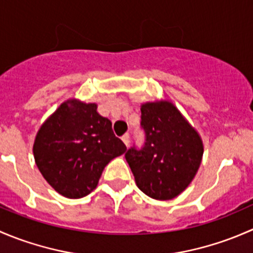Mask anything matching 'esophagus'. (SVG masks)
Here are the masks:
<instances>
[{"label":"esophagus","instance_id":"esophagus-1","mask_svg":"<svg viewBox=\"0 0 253 253\" xmlns=\"http://www.w3.org/2000/svg\"><path fill=\"white\" fill-rule=\"evenodd\" d=\"M121 139H122V141H124L125 144H126V147H128V145H129V134L128 133L124 134Z\"/></svg>","mask_w":253,"mask_h":253}]
</instances>
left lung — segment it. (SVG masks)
I'll list each match as a JSON object with an SVG mask.
<instances>
[{"label": "left lung", "instance_id": "1", "mask_svg": "<svg viewBox=\"0 0 253 253\" xmlns=\"http://www.w3.org/2000/svg\"><path fill=\"white\" fill-rule=\"evenodd\" d=\"M141 112L144 147L129 148L125 158L143 193L154 200H172L200 169L202 138L171 101H148L141 105Z\"/></svg>", "mask_w": 253, "mask_h": 253}]
</instances>
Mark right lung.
Listing matches in <instances>:
<instances>
[{
  "mask_svg": "<svg viewBox=\"0 0 253 253\" xmlns=\"http://www.w3.org/2000/svg\"><path fill=\"white\" fill-rule=\"evenodd\" d=\"M95 103L63 101L35 136L33 154L48 185L67 198H82L95 190L103 170L126 152L114 134L111 121Z\"/></svg>",
  "mask_w": 253,
  "mask_h": 253,
  "instance_id": "obj_1",
  "label": "right lung"
}]
</instances>
